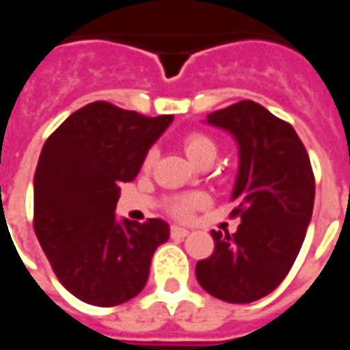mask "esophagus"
I'll return each mask as SVG.
<instances>
[{"instance_id": "obj_1", "label": "esophagus", "mask_w": 350, "mask_h": 350, "mask_svg": "<svg viewBox=\"0 0 350 350\" xmlns=\"http://www.w3.org/2000/svg\"><path fill=\"white\" fill-rule=\"evenodd\" d=\"M170 234H172V238H185V236L189 234V228L180 227V225H172V228H170Z\"/></svg>"}]
</instances>
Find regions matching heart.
<instances>
[{
    "mask_svg": "<svg viewBox=\"0 0 350 350\" xmlns=\"http://www.w3.org/2000/svg\"><path fill=\"white\" fill-rule=\"evenodd\" d=\"M183 150H185V155L189 157L193 163H198L204 157H215L217 153V144L212 137H208L204 133H191L187 137L183 138ZM153 157H155V152H150L146 155V167L152 165ZM204 202V197L202 195H189V197H182L174 200L172 204V212L180 217H187L193 213L195 208Z\"/></svg>",
    "mask_w": 350,
    "mask_h": 350,
    "instance_id": "1",
    "label": "heart"
}]
</instances>
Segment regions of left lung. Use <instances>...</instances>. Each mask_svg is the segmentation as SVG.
Here are the masks:
<instances>
[{
    "label": "left lung",
    "instance_id": "1",
    "mask_svg": "<svg viewBox=\"0 0 350 350\" xmlns=\"http://www.w3.org/2000/svg\"><path fill=\"white\" fill-rule=\"evenodd\" d=\"M204 123L227 131L238 146L230 200L242 223L234 234L212 230L215 250L195 268L206 293L250 304L285 279L300 253L313 213L315 178L293 125L253 100L215 110Z\"/></svg>",
    "mask_w": 350,
    "mask_h": 350
}]
</instances>
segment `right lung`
Masks as SVG:
<instances>
[{
    "label": "right lung",
    "mask_w": 350,
    "mask_h": 350,
    "mask_svg": "<svg viewBox=\"0 0 350 350\" xmlns=\"http://www.w3.org/2000/svg\"><path fill=\"white\" fill-rule=\"evenodd\" d=\"M172 120L97 100L69 116L42 146L33 178L35 234L79 300L112 308L146 286L170 227L163 219H120L116 204Z\"/></svg>",
    "instance_id": "1"
}]
</instances>
